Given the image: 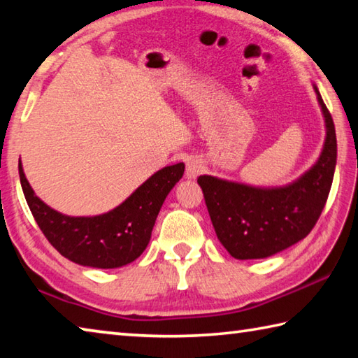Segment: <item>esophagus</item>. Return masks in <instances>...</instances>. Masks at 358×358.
Wrapping results in <instances>:
<instances>
[{
	"label": "esophagus",
	"instance_id": "obj_1",
	"mask_svg": "<svg viewBox=\"0 0 358 358\" xmlns=\"http://www.w3.org/2000/svg\"><path fill=\"white\" fill-rule=\"evenodd\" d=\"M201 169H203V167H201L200 161L196 159V158H191L186 164V177L187 178H197L199 175L201 173Z\"/></svg>",
	"mask_w": 358,
	"mask_h": 358
}]
</instances>
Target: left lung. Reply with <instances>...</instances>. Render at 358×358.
I'll list each match as a JSON object with an SVG mask.
<instances>
[{
    "label": "left lung",
    "mask_w": 358,
    "mask_h": 358,
    "mask_svg": "<svg viewBox=\"0 0 358 358\" xmlns=\"http://www.w3.org/2000/svg\"><path fill=\"white\" fill-rule=\"evenodd\" d=\"M326 122V142L316 164L301 178L280 187H255L200 175L211 222L220 241L236 259L274 255L303 239L316 225L332 187L336 166V134L316 86Z\"/></svg>",
    "instance_id": "left-lung-1"
}]
</instances>
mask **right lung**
Wrapping results in <instances>:
<instances>
[{
	"mask_svg": "<svg viewBox=\"0 0 358 358\" xmlns=\"http://www.w3.org/2000/svg\"><path fill=\"white\" fill-rule=\"evenodd\" d=\"M185 164L153 173L123 203L100 216L73 217L57 213L38 199L18 162L20 183L38 229L50 244L70 262L89 268L114 269L134 262L150 243L155 220Z\"/></svg>",
	"mask_w": 358,
	"mask_h": 358,
	"instance_id": "obj_1",
	"label": "right lung"
}]
</instances>
